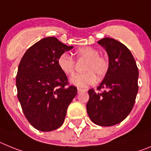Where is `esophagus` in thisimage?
Listing matches in <instances>:
<instances>
[{
    "mask_svg": "<svg viewBox=\"0 0 151 151\" xmlns=\"http://www.w3.org/2000/svg\"><path fill=\"white\" fill-rule=\"evenodd\" d=\"M85 91H86V90H84V89H81V88L77 89V93H82V92H85Z\"/></svg>",
    "mask_w": 151,
    "mask_h": 151,
    "instance_id": "34e87169",
    "label": "esophagus"
}]
</instances>
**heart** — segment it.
Here are the masks:
<instances>
[{
	"instance_id": "1",
	"label": "heart",
	"mask_w": 151,
	"mask_h": 151,
	"mask_svg": "<svg viewBox=\"0 0 151 151\" xmlns=\"http://www.w3.org/2000/svg\"><path fill=\"white\" fill-rule=\"evenodd\" d=\"M77 61H85L82 74H78L70 78V82L77 87H86L95 83L96 77H103L106 74L109 63L106 57L99 55L97 49L89 46L82 47L74 52ZM58 66L66 75H71L75 70L76 62L71 56L66 53L60 55L57 60Z\"/></svg>"
}]
</instances>
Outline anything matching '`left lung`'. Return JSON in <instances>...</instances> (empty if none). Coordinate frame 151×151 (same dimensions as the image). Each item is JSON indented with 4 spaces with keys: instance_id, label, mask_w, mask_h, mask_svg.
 Wrapping results in <instances>:
<instances>
[{
    "instance_id": "obj_1",
    "label": "left lung",
    "mask_w": 151,
    "mask_h": 151,
    "mask_svg": "<svg viewBox=\"0 0 151 151\" xmlns=\"http://www.w3.org/2000/svg\"><path fill=\"white\" fill-rule=\"evenodd\" d=\"M109 55V67L97 90H89L86 111L91 121L100 126L122 122L133 109L138 91V68L130 50L111 38L98 42Z\"/></svg>"
}]
</instances>
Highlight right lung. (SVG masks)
Instances as JSON below:
<instances>
[{
  "mask_svg": "<svg viewBox=\"0 0 151 151\" xmlns=\"http://www.w3.org/2000/svg\"><path fill=\"white\" fill-rule=\"evenodd\" d=\"M73 46L47 37L23 55L16 77L17 97L25 116L37 130L51 132L61 126L68 106L77 93L58 66L60 55Z\"/></svg>",
  "mask_w": 151,
  "mask_h": 151,
  "instance_id": "obj_1",
  "label": "right lung"
}]
</instances>
